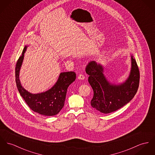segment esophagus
<instances>
[{"instance_id":"1","label":"esophagus","mask_w":155,"mask_h":155,"mask_svg":"<svg viewBox=\"0 0 155 155\" xmlns=\"http://www.w3.org/2000/svg\"><path fill=\"white\" fill-rule=\"evenodd\" d=\"M78 78L79 79V80H84V78H85V77H84V75L83 74H79L78 75Z\"/></svg>"}]
</instances>
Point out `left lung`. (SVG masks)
<instances>
[{
	"mask_svg": "<svg viewBox=\"0 0 155 155\" xmlns=\"http://www.w3.org/2000/svg\"><path fill=\"white\" fill-rule=\"evenodd\" d=\"M131 68L127 80L119 85L110 83L103 74L102 65L92 61L87 64L85 71L89 75L88 82L94 95L91 106L104 114L115 111L127 104L137 93L140 72L136 60L131 55Z\"/></svg>",
	"mask_w": 155,
	"mask_h": 155,
	"instance_id": "left-lung-1",
	"label": "left lung"
}]
</instances>
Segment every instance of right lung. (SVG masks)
Here are the masks:
<instances>
[{"label": "right lung", "mask_w": 155, "mask_h": 155, "mask_svg": "<svg viewBox=\"0 0 155 155\" xmlns=\"http://www.w3.org/2000/svg\"><path fill=\"white\" fill-rule=\"evenodd\" d=\"M26 48L27 46H25L16 65L15 77L18 90L32 110L46 116H55L64 107L68 87L75 81L76 74L74 71L61 72L57 82L48 91L36 94L29 93L22 87L19 78V70Z\"/></svg>", "instance_id": "1"}]
</instances>
